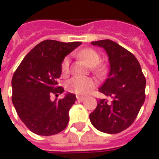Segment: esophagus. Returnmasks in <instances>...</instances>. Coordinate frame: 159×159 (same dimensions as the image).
Listing matches in <instances>:
<instances>
[{"instance_id":"34e87169","label":"esophagus","mask_w":159,"mask_h":159,"mask_svg":"<svg viewBox=\"0 0 159 159\" xmlns=\"http://www.w3.org/2000/svg\"><path fill=\"white\" fill-rule=\"evenodd\" d=\"M85 99V97L83 96H76V100H80V101H83V100Z\"/></svg>"}]
</instances>
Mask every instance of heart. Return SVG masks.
<instances>
[{"mask_svg":"<svg viewBox=\"0 0 159 159\" xmlns=\"http://www.w3.org/2000/svg\"><path fill=\"white\" fill-rule=\"evenodd\" d=\"M78 57L83 59L90 66L93 67V71L98 76H101L104 73L105 67L102 65H98L100 60V56L98 52L92 48H85L78 52ZM61 71L64 76L70 72V58L66 57L61 63ZM96 83L94 80L90 77H72L66 83V89L70 93L83 95L89 92L95 87Z\"/></svg>","mask_w":159,"mask_h":159,"instance_id":"b5f03b06","label":"heart"}]
</instances>
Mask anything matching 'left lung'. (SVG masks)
<instances>
[{
    "mask_svg": "<svg viewBox=\"0 0 159 159\" xmlns=\"http://www.w3.org/2000/svg\"><path fill=\"white\" fill-rule=\"evenodd\" d=\"M107 51L110 71L99 92L110 97L100 99L89 115L94 128L107 134L122 132L134 123L146 94V78L135 56L109 39L91 42Z\"/></svg>",
    "mask_w": 159,
    "mask_h": 159,
    "instance_id": "left-lung-1",
    "label": "left lung"
}]
</instances>
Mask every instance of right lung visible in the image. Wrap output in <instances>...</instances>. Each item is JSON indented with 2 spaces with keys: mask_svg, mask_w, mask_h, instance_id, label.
I'll list each match as a JSON object with an SVG mask.
<instances>
[{
  "mask_svg": "<svg viewBox=\"0 0 159 159\" xmlns=\"http://www.w3.org/2000/svg\"><path fill=\"white\" fill-rule=\"evenodd\" d=\"M82 42L45 40L30 50L12 76V101L19 118L33 133L48 136L64 130L69 111L76 100L73 93L50 100L64 92L58 86L61 63Z\"/></svg>",
  "mask_w": 159,
  "mask_h": 159,
  "instance_id": "1",
  "label": "right lung"
}]
</instances>
